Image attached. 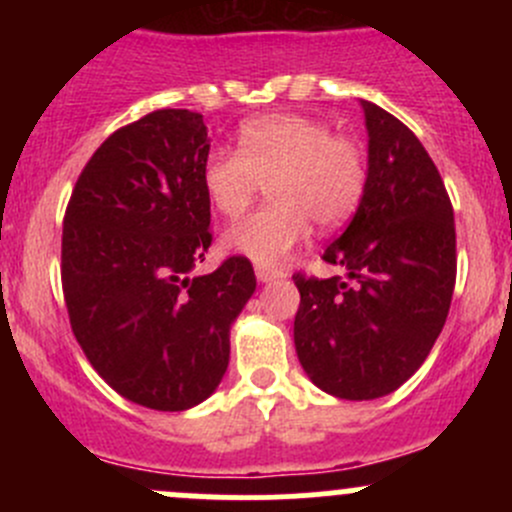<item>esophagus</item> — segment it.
Listing matches in <instances>:
<instances>
[{"mask_svg": "<svg viewBox=\"0 0 512 512\" xmlns=\"http://www.w3.org/2000/svg\"><path fill=\"white\" fill-rule=\"evenodd\" d=\"M255 275H257V282H262V285H265V282L277 280V277H280V272H277V270H270V267L257 265V267H255Z\"/></svg>", "mask_w": 512, "mask_h": 512, "instance_id": "34e87169", "label": "esophagus"}]
</instances>
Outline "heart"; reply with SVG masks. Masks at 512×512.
Wrapping results in <instances>:
<instances>
[{"label":"heart","instance_id":"1","mask_svg":"<svg viewBox=\"0 0 512 512\" xmlns=\"http://www.w3.org/2000/svg\"><path fill=\"white\" fill-rule=\"evenodd\" d=\"M369 160L359 141L337 136L322 121L294 113L252 118L240 128V153L215 148L203 163L213 208L237 218L267 185L272 203L225 232L227 252L262 267L280 265L307 237L342 225L361 203Z\"/></svg>","mask_w":512,"mask_h":512}]
</instances>
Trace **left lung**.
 Returning <instances> with one entry per match:
<instances>
[{
  "label": "left lung",
  "instance_id": "1",
  "mask_svg": "<svg viewBox=\"0 0 512 512\" xmlns=\"http://www.w3.org/2000/svg\"><path fill=\"white\" fill-rule=\"evenodd\" d=\"M369 178L324 262L347 277L294 275V349L314 386L347 401L391 394L436 344L456 285V225L446 185L421 141L361 101Z\"/></svg>",
  "mask_w": 512,
  "mask_h": 512
}]
</instances>
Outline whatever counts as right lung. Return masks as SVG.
I'll return each mask as SVG.
<instances>
[{
  "mask_svg": "<svg viewBox=\"0 0 512 512\" xmlns=\"http://www.w3.org/2000/svg\"><path fill=\"white\" fill-rule=\"evenodd\" d=\"M200 113L163 108L118 128L76 180L61 237V282L86 359L123 399L185 411L230 361V329L257 280L245 257L190 277L210 240Z\"/></svg>",
  "mask_w": 512,
  "mask_h": 512,
  "instance_id": "add662e5",
  "label": "right lung"
}]
</instances>
